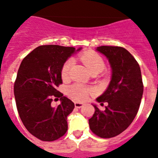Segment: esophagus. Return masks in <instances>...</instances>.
<instances>
[{
	"label": "esophagus",
	"mask_w": 158,
	"mask_h": 158,
	"mask_svg": "<svg viewBox=\"0 0 158 158\" xmlns=\"http://www.w3.org/2000/svg\"><path fill=\"white\" fill-rule=\"evenodd\" d=\"M84 106V103H82V102H74V106L76 108H81L82 106Z\"/></svg>",
	"instance_id": "esophagus-1"
}]
</instances>
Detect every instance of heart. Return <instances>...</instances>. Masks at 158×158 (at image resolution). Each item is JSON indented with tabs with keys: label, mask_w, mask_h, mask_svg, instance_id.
<instances>
[{
	"label": "heart",
	"mask_w": 158,
	"mask_h": 158,
	"mask_svg": "<svg viewBox=\"0 0 158 158\" xmlns=\"http://www.w3.org/2000/svg\"><path fill=\"white\" fill-rule=\"evenodd\" d=\"M82 62L84 63L89 70L92 73L102 71L105 68V62H104L102 57L94 51H89L83 53L79 56ZM74 64V61L72 59H68L62 64L61 69H60V76L61 79L65 80L69 77L70 74V69ZM93 89L89 87L84 86L80 84H73L67 89V94L72 98L77 101H84L88 98L89 94H93Z\"/></svg>",
	"instance_id": "heart-1"
}]
</instances>
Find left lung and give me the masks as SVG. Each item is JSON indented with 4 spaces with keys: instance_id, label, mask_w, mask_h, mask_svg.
<instances>
[{
    "instance_id": "8db88e82",
    "label": "left lung",
    "mask_w": 158,
    "mask_h": 158,
    "mask_svg": "<svg viewBox=\"0 0 158 158\" xmlns=\"http://www.w3.org/2000/svg\"><path fill=\"white\" fill-rule=\"evenodd\" d=\"M105 55L112 69L107 89L97 101L107 102L105 110L96 106L94 115L89 120L94 135L103 139L113 138L127 129L136 116L143 93L141 70L137 60L126 49L115 46L97 48Z\"/></svg>"
}]
</instances>
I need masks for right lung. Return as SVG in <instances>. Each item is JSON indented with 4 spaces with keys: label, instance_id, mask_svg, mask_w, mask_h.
Wrapping results in <instances>:
<instances>
[{
    "label": "right lung",
    "instance_id": "add662e5",
    "mask_svg": "<svg viewBox=\"0 0 158 158\" xmlns=\"http://www.w3.org/2000/svg\"><path fill=\"white\" fill-rule=\"evenodd\" d=\"M74 51L69 47L39 46L23 58L19 68L14 85L18 113L28 132L42 141L58 139L68 130L67 116L74 104L56 88L62 84V64ZM59 97L61 104L52 107L53 100Z\"/></svg>",
    "mask_w": 158,
    "mask_h": 158
}]
</instances>
